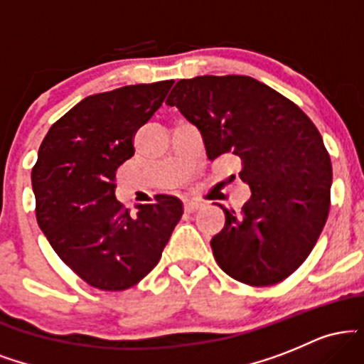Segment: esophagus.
Returning <instances> with one entry per match:
<instances>
[{"instance_id": "1", "label": "esophagus", "mask_w": 364, "mask_h": 364, "mask_svg": "<svg viewBox=\"0 0 364 364\" xmlns=\"http://www.w3.org/2000/svg\"><path fill=\"white\" fill-rule=\"evenodd\" d=\"M200 207H202V203H200V202H191V200H190V202H185V210L186 212H195V210H198Z\"/></svg>"}]
</instances>
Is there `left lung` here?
Returning <instances> with one entry per match:
<instances>
[{"instance_id":"obj_1","label":"left lung","mask_w":364,"mask_h":364,"mask_svg":"<svg viewBox=\"0 0 364 364\" xmlns=\"http://www.w3.org/2000/svg\"><path fill=\"white\" fill-rule=\"evenodd\" d=\"M169 106L198 128L210 161L232 157L252 196L240 214L220 205L223 231L210 240L225 274L272 286L311 253L327 223L332 162L304 112L245 75L179 80Z\"/></svg>"}]
</instances>
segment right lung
Returning a JSON list of instances; mask_svg holds the SVG:
<instances>
[{
  "mask_svg": "<svg viewBox=\"0 0 364 364\" xmlns=\"http://www.w3.org/2000/svg\"><path fill=\"white\" fill-rule=\"evenodd\" d=\"M173 80L89 95L49 128L32 169L36 215L53 250L102 291H124L147 275L183 215L161 195L129 215L116 200V173L133 156V136L161 107Z\"/></svg>",
  "mask_w": 364,
  "mask_h": 364,
  "instance_id": "add662e5",
  "label": "right lung"
}]
</instances>
